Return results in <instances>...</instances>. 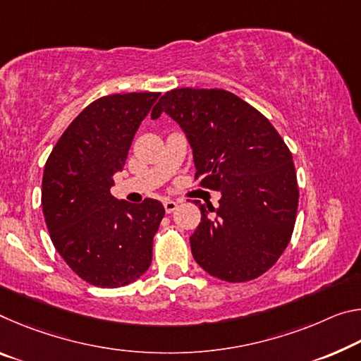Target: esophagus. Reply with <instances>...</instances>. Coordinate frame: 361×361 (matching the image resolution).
<instances>
[{
    "instance_id": "esophagus-1",
    "label": "esophagus",
    "mask_w": 361,
    "mask_h": 361,
    "mask_svg": "<svg viewBox=\"0 0 361 361\" xmlns=\"http://www.w3.org/2000/svg\"><path fill=\"white\" fill-rule=\"evenodd\" d=\"M176 207H178V202L170 201V199L164 201V209H165V212H167V214H171V212H173Z\"/></svg>"
}]
</instances>
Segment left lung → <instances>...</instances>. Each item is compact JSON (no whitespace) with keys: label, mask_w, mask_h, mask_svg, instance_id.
Instances as JSON below:
<instances>
[{"label":"left lung","mask_w":361,"mask_h":361,"mask_svg":"<svg viewBox=\"0 0 361 361\" xmlns=\"http://www.w3.org/2000/svg\"><path fill=\"white\" fill-rule=\"evenodd\" d=\"M162 112L185 131L196 180L221 192L219 209L199 204L201 223L190 238L194 260L221 281L262 276L295 225L299 186L289 147L270 120L225 90L167 91L151 117Z\"/></svg>","instance_id":"left-lung-1"}]
</instances>
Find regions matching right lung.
Returning a JSON list of instances; mask_svg holds the SVG:
<instances>
[{
  "label": "right lung",
  "instance_id": "1",
  "mask_svg": "<svg viewBox=\"0 0 361 361\" xmlns=\"http://www.w3.org/2000/svg\"><path fill=\"white\" fill-rule=\"evenodd\" d=\"M160 93L111 94L91 102L62 133L43 171L42 205L51 241L83 281L120 288L145 274L165 215L156 199L117 201L112 176Z\"/></svg>",
  "mask_w": 361,
  "mask_h": 361
}]
</instances>
